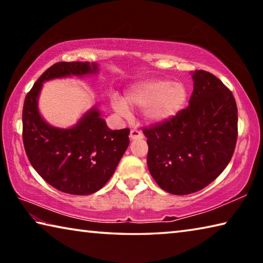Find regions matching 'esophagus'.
Returning a JSON list of instances; mask_svg holds the SVG:
<instances>
[{"instance_id": "1", "label": "esophagus", "mask_w": 263, "mask_h": 263, "mask_svg": "<svg viewBox=\"0 0 263 263\" xmlns=\"http://www.w3.org/2000/svg\"><path fill=\"white\" fill-rule=\"evenodd\" d=\"M144 137L142 136V133L139 130H136V128H133L130 132V139L131 140H135V139H141V138Z\"/></svg>"}]
</instances>
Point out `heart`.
<instances>
[{"instance_id": "obj_1", "label": "heart", "mask_w": 263, "mask_h": 263, "mask_svg": "<svg viewBox=\"0 0 263 263\" xmlns=\"http://www.w3.org/2000/svg\"><path fill=\"white\" fill-rule=\"evenodd\" d=\"M188 91L182 82L167 79H153L138 82L127 89L123 99L112 97L111 106L122 116H130V108L142 109L148 124L171 121L184 108Z\"/></svg>"}]
</instances>
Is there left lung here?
<instances>
[{"instance_id":"obj_1","label":"left lung","mask_w":263,"mask_h":263,"mask_svg":"<svg viewBox=\"0 0 263 263\" xmlns=\"http://www.w3.org/2000/svg\"><path fill=\"white\" fill-rule=\"evenodd\" d=\"M193 80L188 108L142 131L151 175L173 195L193 194L215 181L232 158L238 137L232 92L205 70H195Z\"/></svg>"}]
</instances>
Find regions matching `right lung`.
Listing matches in <instances>:
<instances>
[{"label":"right lung","instance_id":"add662e5","mask_svg":"<svg viewBox=\"0 0 263 263\" xmlns=\"http://www.w3.org/2000/svg\"><path fill=\"white\" fill-rule=\"evenodd\" d=\"M97 72L95 62H57L35 81L24 101L23 142L29 161L48 184L66 194L99 191L125 153L130 130H110L97 104L72 127H55L42 117L38 99L44 82Z\"/></svg>","mask_w":263,"mask_h":263}]
</instances>
